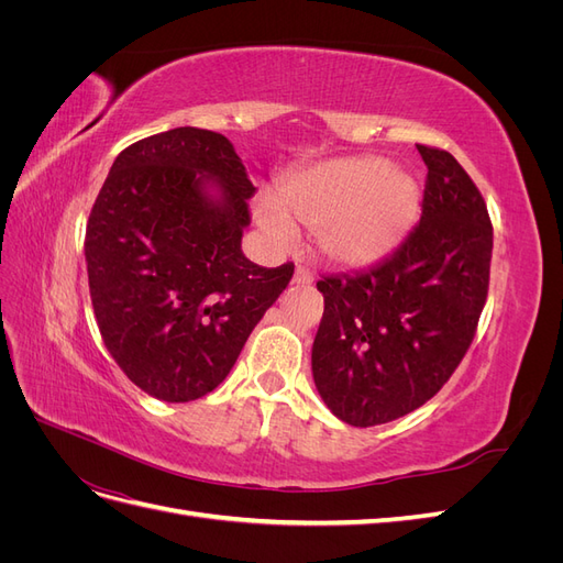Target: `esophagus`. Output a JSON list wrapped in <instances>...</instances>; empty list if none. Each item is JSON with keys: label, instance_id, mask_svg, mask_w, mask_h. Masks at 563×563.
Returning a JSON list of instances; mask_svg holds the SVG:
<instances>
[{"label": "esophagus", "instance_id": "1", "mask_svg": "<svg viewBox=\"0 0 563 563\" xmlns=\"http://www.w3.org/2000/svg\"><path fill=\"white\" fill-rule=\"evenodd\" d=\"M314 282V272L308 269L305 265H298L296 267V275H294V284L298 286H310Z\"/></svg>", "mask_w": 563, "mask_h": 563}]
</instances>
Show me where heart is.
I'll list each match as a JSON object with an SVG mask.
<instances>
[{
  "label": "heart",
  "mask_w": 563,
  "mask_h": 563,
  "mask_svg": "<svg viewBox=\"0 0 563 563\" xmlns=\"http://www.w3.org/2000/svg\"><path fill=\"white\" fill-rule=\"evenodd\" d=\"M416 180L380 157L323 162L282 185V203L261 197L255 216L282 246L296 240L291 217L317 230L321 253L335 265H371L395 249L418 213Z\"/></svg>",
  "instance_id": "1"
}]
</instances>
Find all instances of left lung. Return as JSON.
Instances as JSON below:
<instances>
[{"label": "left lung", "instance_id": "1", "mask_svg": "<svg viewBox=\"0 0 563 563\" xmlns=\"http://www.w3.org/2000/svg\"><path fill=\"white\" fill-rule=\"evenodd\" d=\"M416 147L428 166L420 223L378 265L317 282L314 385L354 428L432 399L470 350L488 296L493 225L479 187L451 152Z\"/></svg>", "mask_w": 563, "mask_h": 563}]
</instances>
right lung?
Segmentation results:
<instances>
[{
	"label": "right lung",
	"mask_w": 563,
	"mask_h": 563,
	"mask_svg": "<svg viewBox=\"0 0 563 563\" xmlns=\"http://www.w3.org/2000/svg\"><path fill=\"white\" fill-rule=\"evenodd\" d=\"M253 195L246 166L216 131L147 135L114 159L84 253L103 343L147 395L174 404L209 395L291 282L294 263L261 267L242 253Z\"/></svg>",
	"instance_id": "add662e5"
}]
</instances>
